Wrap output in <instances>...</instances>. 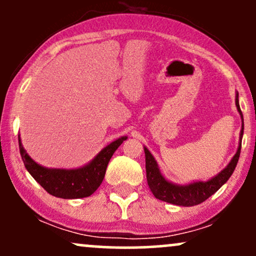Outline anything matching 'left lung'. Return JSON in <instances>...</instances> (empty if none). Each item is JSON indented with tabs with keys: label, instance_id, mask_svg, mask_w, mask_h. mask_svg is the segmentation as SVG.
<instances>
[{
	"label": "left lung",
	"instance_id": "1",
	"mask_svg": "<svg viewBox=\"0 0 256 256\" xmlns=\"http://www.w3.org/2000/svg\"><path fill=\"white\" fill-rule=\"evenodd\" d=\"M236 107L238 110L240 119H242V128L240 132V142L238 148H237L236 154L231 158L230 162L226 165L224 170H222L218 174L214 176L208 180H196L188 184H176L173 182H170L166 179L161 173L158 165L152 156V154L149 152L146 146L144 148L146 152V182H148L150 192L155 198L161 200V201L168 202V204L176 206H183V207H192L202 204L210 196H212L214 192H216L220 188L224 185L231 174L236 168L237 162H238L240 154V146H242V137H243V114L240 112V102H238V92H236Z\"/></svg>",
	"mask_w": 256,
	"mask_h": 256
}]
</instances>
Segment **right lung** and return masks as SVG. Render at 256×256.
<instances>
[{
    "instance_id": "add662e5",
    "label": "right lung",
    "mask_w": 256,
    "mask_h": 256,
    "mask_svg": "<svg viewBox=\"0 0 256 256\" xmlns=\"http://www.w3.org/2000/svg\"><path fill=\"white\" fill-rule=\"evenodd\" d=\"M19 149L24 165L46 192L55 198L72 200L83 198L92 195L104 180L108 162L114 152L119 148L128 136H122L106 146L90 162L78 168H49L44 167L32 158L22 146L19 134Z\"/></svg>"
}]
</instances>
